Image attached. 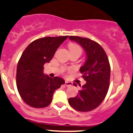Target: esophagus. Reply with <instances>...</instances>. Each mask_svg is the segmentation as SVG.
<instances>
[{
	"mask_svg": "<svg viewBox=\"0 0 133 133\" xmlns=\"http://www.w3.org/2000/svg\"><path fill=\"white\" fill-rule=\"evenodd\" d=\"M65 84L67 87H70V86H71L72 84H73V83L71 82L68 81V80H65Z\"/></svg>",
	"mask_w": 133,
	"mask_h": 133,
	"instance_id": "34e87169",
	"label": "esophagus"
}]
</instances>
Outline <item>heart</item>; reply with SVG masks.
Returning a JSON list of instances; mask_svg holds the SVG:
<instances>
[{"label": "heart", "mask_w": 133, "mask_h": 133, "mask_svg": "<svg viewBox=\"0 0 133 133\" xmlns=\"http://www.w3.org/2000/svg\"><path fill=\"white\" fill-rule=\"evenodd\" d=\"M69 49H70V51L78 50L80 51L81 52V48H80V47L75 44H71L70 45H69Z\"/></svg>", "instance_id": "obj_1"}]
</instances>
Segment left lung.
I'll return each instance as SVG.
<instances>
[{"label": "left lung", "instance_id": "8db88e82", "mask_svg": "<svg viewBox=\"0 0 133 133\" xmlns=\"http://www.w3.org/2000/svg\"><path fill=\"white\" fill-rule=\"evenodd\" d=\"M69 38L78 43L86 55L85 62L80 68L86 83L75 97L68 99V102L77 111H91L102 102L108 91L111 74L108 58L102 47L96 42L76 36ZM73 85L76 87L77 84Z\"/></svg>", "mask_w": 133, "mask_h": 133}]
</instances>
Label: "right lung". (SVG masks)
<instances>
[{"instance_id":"right-lung-1","label":"right lung","mask_w":133,"mask_h":133,"mask_svg":"<svg viewBox=\"0 0 133 133\" xmlns=\"http://www.w3.org/2000/svg\"><path fill=\"white\" fill-rule=\"evenodd\" d=\"M68 37L38 38L32 42L22 53L17 65V86L22 100L29 106L42 108L49 105L55 91L65 83L62 78H51L44 74L43 68Z\"/></svg>"}]
</instances>
